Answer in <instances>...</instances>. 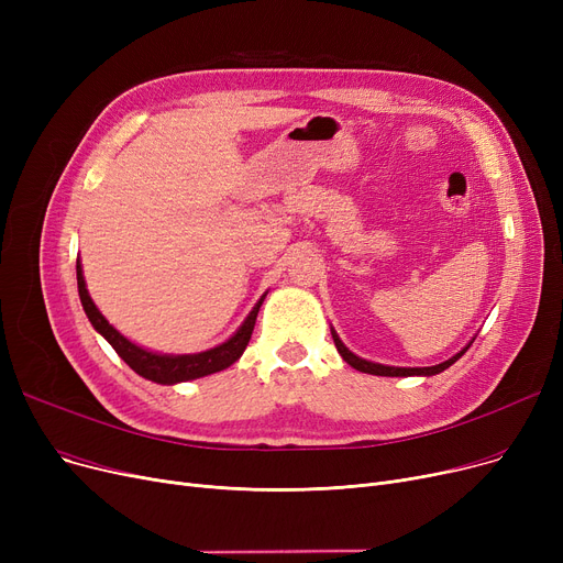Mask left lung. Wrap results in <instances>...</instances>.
Returning <instances> with one entry per match:
<instances>
[{"label": "left lung", "mask_w": 563, "mask_h": 563, "mask_svg": "<svg viewBox=\"0 0 563 563\" xmlns=\"http://www.w3.org/2000/svg\"><path fill=\"white\" fill-rule=\"evenodd\" d=\"M331 333H333V331H331ZM333 342H335V346H338V351H340V356L344 358V363H349L353 369L365 372V374H374V376H433V374L445 372L450 365H454V363L463 356V353L467 351V346L472 344V342H470L465 349H461V351L456 353V356H452L450 361L440 363V365H433V367H393V365H380V363H372V361H365V358L356 356V353L349 351V349L344 346V342L340 340L338 333H333Z\"/></svg>", "instance_id": "8db88e82"}]
</instances>
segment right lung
Here are the masks:
<instances>
[{
  "mask_svg": "<svg viewBox=\"0 0 563 563\" xmlns=\"http://www.w3.org/2000/svg\"><path fill=\"white\" fill-rule=\"evenodd\" d=\"M77 287H79V299H81L84 312H86L88 321L93 323V329L113 346L118 356H121L139 376L153 380V383H159V386H175V383L210 376V374H217L240 361L251 335H253L260 306L266 297V291H264L260 301L249 312V317L242 321V327L236 329L225 342H221L212 349L198 351V353H159V351H151V349L134 344L121 331H115L111 327V323L104 319V314L98 310V306L93 303L91 294H88V289H86L79 260H77Z\"/></svg>",
  "mask_w": 563,
  "mask_h": 563,
  "instance_id": "obj_1",
  "label": "right lung"
}]
</instances>
